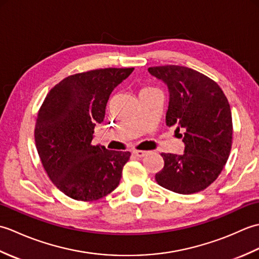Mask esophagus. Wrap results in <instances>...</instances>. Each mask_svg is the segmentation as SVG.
Masks as SVG:
<instances>
[{
    "instance_id": "obj_1",
    "label": "esophagus",
    "mask_w": 259,
    "mask_h": 259,
    "mask_svg": "<svg viewBox=\"0 0 259 259\" xmlns=\"http://www.w3.org/2000/svg\"><path fill=\"white\" fill-rule=\"evenodd\" d=\"M133 153H134L135 156L141 158V157H145L147 155V151H144V150H134Z\"/></svg>"
}]
</instances>
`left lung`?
Returning a JSON list of instances; mask_svg holds the SVG:
<instances>
[{
	"label": "left lung",
	"instance_id": "obj_1",
	"mask_svg": "<svg viewBox=\"0 0 259 259\" xmlns=\"http://www.w3.org/2000/svg\"><path fill=\"white\" fill-rule=\"evenodd\" d=\"M148 71L168 85L166 123L184 131V155L161 153L164 166L156 174L163 188L181 195L199 192L223 171L233 145V119L228 100L212 79L181 65Z\"/></svg>",
	"mask_w": 259,
	"mask_h": 259
}]
</instances>
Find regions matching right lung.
<instances>
[{
    "instance_id": "right-lung-1",
    "label": "right lung",
    "mask_w": 259,
    "mask_h": 259,
    "mask_svg": "<svg viewBox=\"0 0 259 259\" xmlns=\"http://www.w3.org/2000/svg\"><path fill=\"white\" fill-rule=\"evenodd\" d=\"M134 68H106L69 75L49 91L38 109L34 138L49 178L64 195L93 201L117 188L129 151L93 146L113 89Z\"/></svg>"
}]
</instances>
